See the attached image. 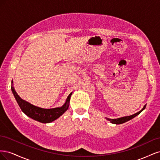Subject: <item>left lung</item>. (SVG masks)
<instances>
[{"mask_svg": "<svg viewBox=\"0 0 160 160\" xmlns=\"http://www.w3.org/2000/svg\"><path fill=\"white\" fill-rule=\"evenodd\" d=\"M146 105H144V107L143 108V109H142L141 111H139V112H138V113H135V114H133V115H132L125 116V117L120 118H118V119H108V118H107V119L109 120V121H110L111 123H114V124H122V123H123L126 122H128V121L130 120V119H132L134 118L135 117V116H137L138 115H139L140 113L142 112V111L143 109H145V108H146Z\"/></svg>", "mask_w": 160, "mask_h": 160, "instance_id": "1", "label": "left lung"}]
</instances>
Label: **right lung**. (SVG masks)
Listing matches in <instances>:
<instances>
[{
	"label": "right lung",
	"mask_w": 160,
	"mask_h": 160,
	"mask_svg": "<svg viewBox=\"0 0 160 160\" xmlns=\"http://www.w3.org/2000/svg\"><path fill=\"white\" fill-rule=\"evenodd\" d=\"M11 90L14 98H15V99L17 100V103L18 104L22 112L29 118L44 123L53 122L54 120L59 118L61 115H62L68 109L69 101L72 94V93H71L67 97L65 103L62 107L53 109H42L38 108L37 106L33 105L28 103L27 101L22 99L18 95L12 87H11Z\"/></svg>",
	"instance_id": "1"
}]
</instances>
